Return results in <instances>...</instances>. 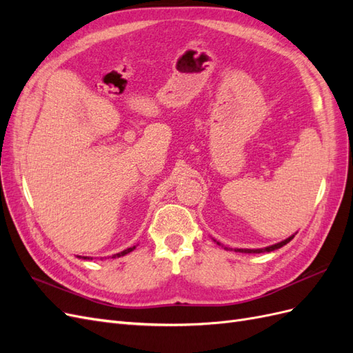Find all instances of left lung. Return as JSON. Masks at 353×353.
Segmentation results:
<instances>
[{
    "instance_id": "1",
    "label": "left lung",
    "mask_w": 353,
    "mask_h": 353,
    "mask_svg": "<svg viewBox=\"0 0 353 353\" xmlns=\"http://www.w3.org/2000/svg\"><path fill=\"white\" fill-rule=\"evenodd\" d=\"M297 232H294L293 236H290V237H287L285 240H283V241H280V243H275V244H271V245H268V248H263V249H230V248H225V245H222L219 241H216V240H213V241H216L219 245H222L223 249L225 250H234V252H240V253H265V252H272V250H276V249H280V248H283V245H285L288 241H292L293 239H294V236H296Z\"/></svg>"
}]
</instances>
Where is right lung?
I'll use <instances>...</instances> for the list:
<instances>
[{"label":"right lung","instance_id":"right-lung-1","mask_svg":"<svg viewBox=\"0 0 353 353\" xmlns=\"http://www.w3.org/2000/svg\"><path fill=\"white\" fill-rule=\"evenodd\" d=\"M134 249H135V245H132V248H128L126 250H123V252H121V253H116V254H113L112 258H121V256H125V254H128V253H131ZM79 258H83V259H90L88 256H79Z\"/></svg>","mask_w":353,"mask_h":353}]
</instances>
